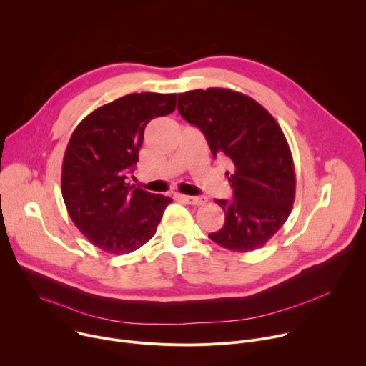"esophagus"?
<instances>
[{"instance_id":"1","label":"esophagus","mask_w":366,"mask_h":366,"mask_svg":"<svg viewBox=\"0 0 366 366\" xmlns=\"http://www.w3.org/2000/svg\"><path fill=\"white\" fill-rule=\"evenodd\" d=\"M182 199L189 205H204L207 202L205 197H192V195H182Z\"/></svg>"}]
</instances>
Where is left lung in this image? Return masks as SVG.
I'll list each match as a JSON object with an SVG mask.
<instances>
[{
    "label": "left lung",
    "mask_w": 366,
    "mask_h": 366,
    "mask_svg": "<svg viewBox=\"0 0 366 366\" xmlns=\"http://www.w3.org/2000/svg\"><path fill=\"white\" fill-rule=\"evenodd\" d=\"M178 112L197 126L216 158L226 154L233 199H216L226 220L213 242L232 252L262 247L287 222L295 197L288 142L277 120L253 98L226 88L178 94Z\"/></svg>",
    "instance_id": "left-lung-1"
}]
</instances>
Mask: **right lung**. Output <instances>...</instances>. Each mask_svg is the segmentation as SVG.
I'll use <instances>...</instances> for the list:
<instances>
[{"label": "right lung", "mask_w": 366, "mask_h": 366, "mask_svg": "<svg viewBox=\"0 0 366 366\" xmlns=\"http://www.w3.org/2000/svg\"><path fill=\"white\" fill-rule=\"evenodd\" d=\"M177 94H129L88 114L74 130L62 165V197L79 232L113 254L156 233L172 199L127 182L152 119L171 114Z\"/></svg>", "instance_id": "add662e5"}]
</instances>
